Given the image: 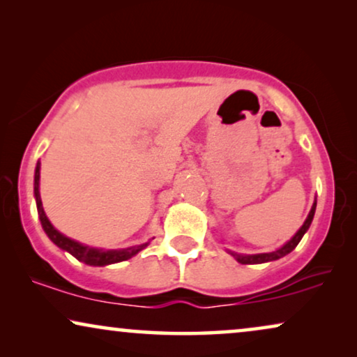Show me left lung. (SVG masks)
I'll use <instances>...</instances> for the list:
<instances>
[{
	"label": "left lung",
	"mask_w": 357,
	"mask_h": 357,
	"mask_svg": "<svg viewBox=\"0 0 357 357\" xmlns=\"http://www.w3.org/2000/svg\"><path fill=\"white\" fill-rule=\"evenodd\" d=\"M315 208H317V198L314 199V204H312L309 216L305 218V221L301 226L299 231H297L294 236L291 237V241H287L284 245L276 248V250L266 252V253H255V255H245V253H237V252H232V250H227V253H231V255L236 258L238 263H242V265H258V263H268V261L280 260V258L286 257L287 253H291L292 250H294V248L297 247V243L301 242V238L304 237V234L309 231L312 219H314V214H315Z\"/></svg>",
	"instance_id": "obj_1"
}]
</instances>
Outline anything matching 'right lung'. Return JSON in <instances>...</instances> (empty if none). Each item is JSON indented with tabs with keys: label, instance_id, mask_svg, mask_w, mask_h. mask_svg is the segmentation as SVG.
<instances>
[{
	"label": "right lung",
	"instance_id": "right-lung-1",
	"mask_svg": "<svg viewBox=\"0 0 357 357\" xmlns=\"http://www.w3.org/2000/svg\"><path fill=\"white\" fill-rule=\"evenodd\" d=\"M33 197H36V203H37V213L38 218H40V224L42 229L45 231L48 238L55 243L58 248L65 250L68 253H71L76 260H79L86 265L91 266H107V265H114V263H120L128 260V258L135 257L136 253H139L143 248L149 245L151 238L148 242L139 243V245H133V247H126V248H116V250H105V248H99V247H89L84 245V243L73 241V238L66 237L65 234H61L58 229L53 227V224L50 222V219L47 218L45 211H43L42 206V199H40V162H37L36 165V175H33Z\"/></svg>",
	"mask_w": 357,
	"mask_h": 357
}]
</instances>
